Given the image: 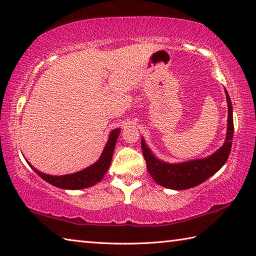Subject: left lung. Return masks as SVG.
Wrapping results in <instances>:
<instances>
[{"label":"left lung","mask_w":256,"mask_h":256,"mask_svg":"<svg viewBox=\"0 0 256 256\" xmlns=\"http://www.w3.org/2000/svg\"><path fill=\"white\" fill-rule=\"evenodd\" d=\"M228 102V126L226 141L224 146L214 154L203 159L190 160L180 164H168L154 157L151 150L146 146L144 138L141 140V148L146 162V170L156 183L164 188L172 190H188L200 185L209 177L216 174L229 157L232 150L234 136L232 106L227 90L224 89Z\"/></svg>","instance_id":"8db88e82"}]
</instances>
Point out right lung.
<instances>
[{"mask_svg":"<svg viewBox=\"0 0 256 256\" xmlns=\"http://www.w3.org/2000/svg\"><path fill=\"white\" fill-rule=\"evenodd\" d=\"M120 132V128L112 130L110 134V138H108L107 144L105 146L100 158L97 162H94L90 167H86V170H80L74 174H68L63 176H52L47 174H42L40 170H37L36 168H34L32 164L30 167L32 168L34 172L36 174L40 175L42 180H46L47 183L56 186L60 188H66V190H80L86 188L89 186H92L102 178L108 170V168L110 166L112 152H114L116 140Z\"/></svg>","mask_w":256,"mask_h":256,"instance_id":"add662e5","label":"right lung"}]
</instances>
